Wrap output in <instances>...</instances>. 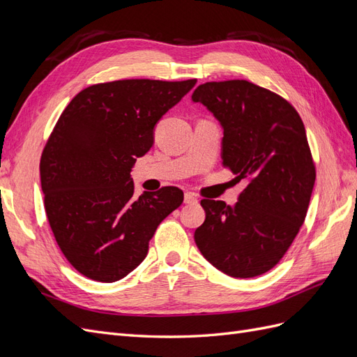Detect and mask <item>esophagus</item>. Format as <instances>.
Segmentation results:
<instances>
[{"mask_svg":"<svg viewBox=\"0 0 357 357\" xmlns=\"http://www.w3.org/2000/svg\"><path fill=\"white\" fill-rule=\"evenodd\" d=\"M185 204H188V205H195V204H198V198H197L195 193L186 192V193H185Z\"/></svg>","mask_w":357,"mask_h":357,"instance_id":"34e87169","label":"esophagus"}]
</instances>
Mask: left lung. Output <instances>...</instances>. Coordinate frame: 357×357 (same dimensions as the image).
I'll return each instance as SVG.
<instances>
[{
	"label": "left lung",
	"mask_w": 357,
	"mask_h": 357,
	"mask_svg": "<svg viewBox=\"0 0 357 357\" xmlns=\"http://www.w3.org/2000/svg\"><path fill=\"white\" fill-rule=\"evenodd\" d=\"M192 100L223 126V167L248 181L235 207L201 201L205 220L195 243L225 274H265L294 243L316 181L304 123L283 96L247 80L207 82Z\"/></svg>",
	"instance_id": "8db88e82"
}]
</instances>
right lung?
Returning a JSON list of instances; mask_svg holds the SVG:
<instances>
[{"label": "right lung", "instance_id": "add662e5", "mask_svg": "<svg viewBox=\"0 0 357 357\" xmlns=\"http://www.w3.org/2000/svg\"><path fill=\"white\" fill-rule=\"evenodd\" d=\"M197 79H126L79 92L40 159L45 208L67 261L84 277L113 283L144 261L159 223L183 202L176 186L134 197L131 168L153 146L159 119Z\"/></svg>", "mask_w": 357, "mask_h": 357}]
</instances>
